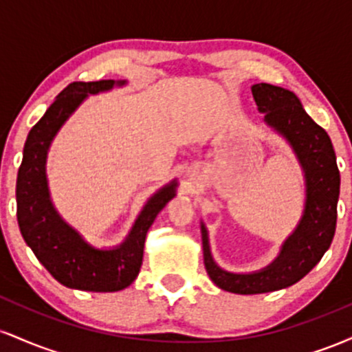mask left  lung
<instances>
[{
  "label": "left lung",
  "mask_w": 352,
  "mask_h": 352,
  "mask_svg": "<svg viewBox=\"0 0 352 352\" xmlns=\"http://www.w3.org/2000/svg\"><path fill=\"white\" fill-rule=\"evenodd\" d=\"M265 124L289 145L305 173V208L280 253L265 268L250 273L227 272L213 260L208 230L200 220L204 263L218 288L235 294H260L288 288L306 276L328 252L336 230L339 177L329 135L314 122L294 92L272 84L252 86Z\"/></svg>",
  "instance_id": "left-lung-1"
}]
</instances>
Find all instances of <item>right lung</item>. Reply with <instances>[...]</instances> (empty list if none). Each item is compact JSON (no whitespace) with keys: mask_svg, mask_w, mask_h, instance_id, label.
Returning <instances> with one entry per match:
<instances>
[{"mask_svg":"<svg viewBox=\"0 0 352 352\" xmlns=\"http://www.w3.org/2000/svg\"><path fill=\"white\" fill-rule=\"evenodd\" d=\"M125 84L127 80L102 79L72 82L64 89L28 134L16 180V215L24 241L60 285L80 292L112 293L131 286L140 272L148 228L177 195L179 184L175 179L157 190L140 210L122 243L112 248H98L89 243L52 204L46 162L54 137L89 96Z\"/></svg>","mask_w":352,"mask_h":352,"instance_id":"obj_1","label":"right lung"}]
</instances>
